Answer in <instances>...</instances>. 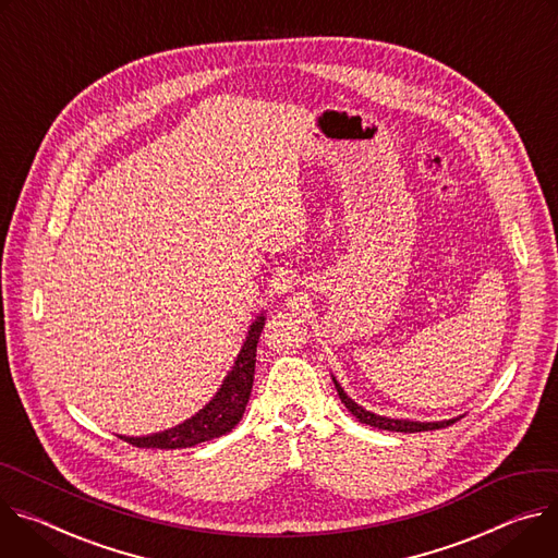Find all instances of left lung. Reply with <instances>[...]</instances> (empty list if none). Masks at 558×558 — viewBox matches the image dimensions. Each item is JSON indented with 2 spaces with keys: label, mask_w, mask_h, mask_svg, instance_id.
Segmentation results:
<instances>
[{
  "label": "left lung",
  "mask_w": 558,
  "mask_h": 558,
  "mask_svg": "<svg viewBox=\"0 0 558 558\" xmlns=\"http://www.w3.org/2000/svg\"><path fill=\"white\" fill-rule=\"evenodd\" d=\"M332 381H335V388H337V392H339L341 403H343L361 423L379 427V429H390V432H425V429H439V427L452 425L454 421L461 418V416H457V418H448V421H410V418H390V416H381V414H375V412H369V410L361 408L356 401H352V399L343 392L341 384H339L335 377H332Z\"/></svg>",
  "instance_id": "1"
}]
</instances>
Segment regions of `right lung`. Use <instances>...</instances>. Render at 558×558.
<instances>
[{
	"mask_svg": "<svg viewBox=\"0 0 558 558\" xmlns=\"http://www.w3.org/2000/svg\"><path fill=\"white\" fill-rule=\"evenodd\" d=\"M266 315L259 313L247 335L243 339V345L234 359V365L226 375L221 388L217 395L191 418L183 423L168 427L163 432H155V435L146 437H119L131 446L137 448H159V450H177V448H193L197 444L217 439L226 432H230L243 416L247 399H251L253 381H255V361H257V343L259 335L264 330Z\"/></svg>",
	"mask_w": 558,
	"mask_h": 558,
	"instance_id": "1",
	"label": "right lung"
}]
</instances>
